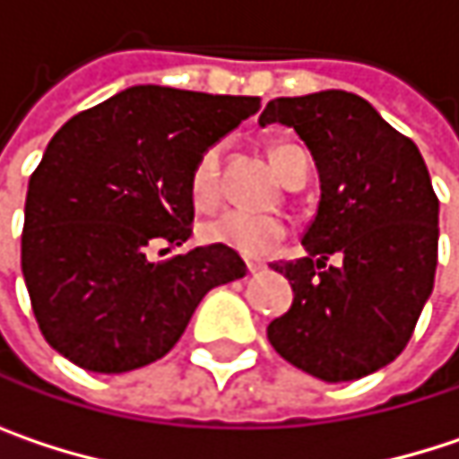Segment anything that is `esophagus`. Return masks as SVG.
<instances>
[{
    "label": "esophagus",
    "instance_id": "34e87169",
    "mask_svg": "<svg viewBox=\"0 0 459 459\" xmlns=\"http://www.w3.org/2000/svg\"><path fill=\"white\" fill-rule=\"evenodd\" d=\"M263 268H265L263 260H247V271H249V273H260Z\"/></svg>",
    "mask_w": 459,
    "mask_h": 459
}]
</instances>
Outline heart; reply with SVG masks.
Segmentation results:
<instances>
[{
    "instance_id": "b5f03b06",
    "label": "heart",
    "mask_w": 459,
    "mask_h": 459,
    "mask_svg": "<svg viewBox=\"0 0 459 459\" xmlns=\"http://www.w3.org/2000/svg\"><path fill=\"white\" fill-rule=\"evenodd\" d=\"M271 161L279 178L287 183L300 167H308V156L303 148L281 143L271 151ZM191 199L196 207H212L221 199V145H210L199 153L191 169ZM287 236V223L279 215H252L229 210L218 218H210L199 226V238L204 244L229 247L244 257H265L271 255Z\"/></svg>"
}]
</instances>
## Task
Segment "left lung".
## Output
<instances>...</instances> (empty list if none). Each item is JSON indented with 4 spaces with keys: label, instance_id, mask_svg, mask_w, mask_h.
I'll return each instance as SVG.
<instances>
[{
    "label": "left lung",
    "instance_id": "1",
    "mask_svg": "<svg viewBox=\"0 0 459 459\" xmlns=\"http://www.w3.org/2000/svg\"><path fill=\"white\" fill-rule=\"evenodd\" d=\"M273 122L308 145L321 199L303 236L308 255L273 265L295 300L268 324V340L319 380L367 377L407 348L433 292L438 199L428 167L412 140L353 92L276 98L260 127ZM329 254L343 263L326 266Z\"/></svg>",
    "mask_w": 459,
    "mask_h": 459
}]
</instances>
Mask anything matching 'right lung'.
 Instances as JSON below:
<instances>
[{
	"label": "right lung",
	"mask_w": 459,
	"mask_h": 459,
	"mask_svg": "<svg viewBox=\"0 0 459 459\" xmlns=\"http://www.w3.org/2000/svg\"><path fill=\"white\" fill-rule=\"evenodd\" d=\"M257 108L260 98L138 84L55 133L29 180L21 268L60 356L100 375L145 367L172 351L212 287L247 273L218 244L164 263L145 252L191 236L199 153Z\"/></svg>",
	"instance_id": "obj_1"
}]
</instances>
